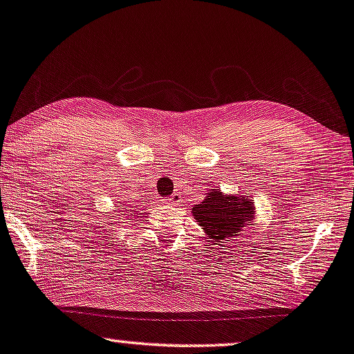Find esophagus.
<instances>
[{"label": "esophagus", "mask_w": 354, "mask_h": 354, "mask_svg": "<svg viewBox=\"0 0 354 354\" xmlns=\"http://www.w3.org/2000/svg\"><path fill=\"white\" fill-rule=\"evenodd\" d=\"M183 202V199H181V196L180 194H173L171 197H169V199H165L163 201V204H167V205H180Z\"/></svg>", "instance_id": "obj_1"}]
</instances>
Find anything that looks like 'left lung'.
I'll use <instances>...</instances> for the list:
<instances>
[{"label":"left lung","mask_w":354,"mask_h":354,"mask_svg":"<svg viewBox=\"0 0 354 354\" xmlns=\"http://www.w3.org/2000/svg\"><path fill=\"white\" fill-rule=\"evenodd\" d=\"M252 202L249 196H223L220 189L209 192L204 202L192 209V215L205 230L210 239L221 243L226 238L238 236L244 225L254 218Z\"/></svg>","instance_id":"obj_1"}]
</instances>
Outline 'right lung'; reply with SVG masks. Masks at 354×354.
<instances>
[{"instance_id": "add662e5", "label": "right lung", "mask_w": 354, "mask_h": 354, "mask_svg": "<svg viewBox=\"0 0 354 354\" xmlns=\"http://www.w3.org/2000/svg\"><path fill=\"white\" fill-rule=\"evenodd\" d=\"M126 209H128V207H126Z\"/></svg>"}]
</instances>
